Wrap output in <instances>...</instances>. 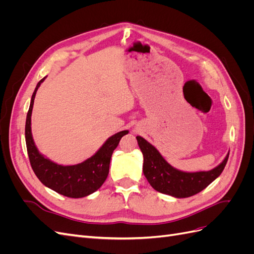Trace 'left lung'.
<instances>
[{
    "label": "left lung",
    "instance_id": "1",
    "mask_svg": "<svg viewBox=\"0 0 254 254\" xmlns=\"http://www.w3.org/2000/svg\"><path fill=\"white\" fill-rule=\"evenodd\" d=\"M136 140L144 157L143 173L146 179L156 190L176 198L190 197L204 190L219 177L229 158L228 153L219 165L209 172L187 173L168 164L155 146L142 136L137 135Z\"/></svg>",
    "mask_w": 254,
    "mask_h": 254
}]
</instances>
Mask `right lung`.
<instances>
[{"instance_id":"obj_1","label":"right lung","mask_w":254,"mask_h":254,"mask_svg":"<svg viewBox=\"0 0 254 254\" xmlns=\"http://www.w3.org/2000/svg\"><path fill=\"white\" fill-rule=\"evenodd\" d=\"M47 78L45 76L34 91L26 117L25 141L30 165L36 176L45 187L56 193L70 198H82L94 193L107 179L113 150L118 147L122 136L128 130H123L107 140L93 156L76 165H60L53 162L39 152L36 147L32 134V112L38 88Z\"/></svg>"}]
</instances>
